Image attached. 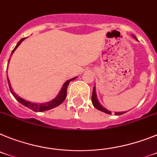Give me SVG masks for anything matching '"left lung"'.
<instances>
[{
	"mask_svg": "<svg viewBox=\"0 0 157 157\" xmlns=\"http://www.w3.org/2000/svg\"><path fill=\"white\" fill-rule=\"evenodd\" d=\"M133 37L136 39L135 36H133ZM92 104H93L94 107L97 109V110L103 111V112H104V113H107V114H111V111H108V110H107V109L105 108V107H103V106L100 104V103L99 102V100H98L97 96H96V94H95V86H94V88H93V92H92ZM126 111H125V112H115V115H121V114H123L124 113H126Z\"/></svg>",
	"mask_w": 157,
	"mask_h": 157,
	"instance_id": "left-lung-1",
	"label": "left lung"
}]
</instances>
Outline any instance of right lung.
I'll return each instance as SVG.
<instances>
[{
	"instance_id": "obj_1",
	"label": "right lung",
	"mask_w": 157,
	"mask_h": 157,
	"mask_svg": "<svg viewBox=\"0 0 157 157\" xmlns=\"http://www.w3.org/2000/svg\"><path fill=\"white\" fill-rule=\"evenodd\" d=\"M25 39L26 38H24V39H20V42H19V43H17V45L16 46V47L13 49V52H12V54L14 53V51L16 50V49L19 46H20V43H21L22 42H23V41H24ZM12 54H11V55H12ZM9 60H10V58H9ZM76 78H77V77L72 78V79H70V80H67L66 82L64 83L62 89H61L60 92L58 93V95L56 96L55 99H54L53 100H51V101L48 102V103H39H39H31V102L28 101V100H25V99H24L23 98L20 97V96H19L17 94L15 93V92H13V88H12V87H11V84H10V81H9V77H7L11 92H12V94L13 95V96L16 98V100H17L19 103H21L22 105H24V106H25V107H28V108L31 109V110H32V111H35V112H43V111H48V110L54 108V107L59 106L60 104H62V103H63L64 100L65 99V98H66V95H67V88H68V86H69V83H70V81L75 80Z\"/></svg>"
}]
</instances>
